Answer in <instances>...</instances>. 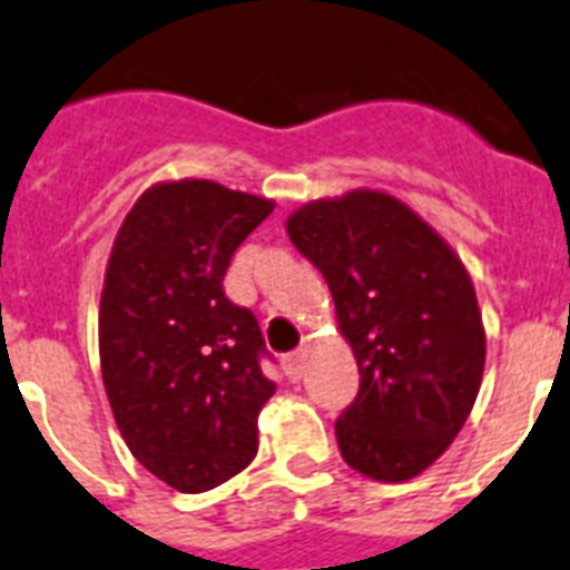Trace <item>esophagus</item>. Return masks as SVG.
Instances as JSON below:
<instances>
[{
	"instance_id": "34e87169",
	"label": "esophagus",
	"mask_w": 570,
	"mask_h": 570,
	"mask_svg": "<svg viewBox=\"0 0 570 570\" xmlns=\"http://www.w3.org/2000/svg\"><path fill=\"white\" fill-rule=\"evenodd\" d=\"M304 360H307V354H304V351H293V354H286L284 357V372L293 383L304 377Z\"/></svg>"
}]
</instances>
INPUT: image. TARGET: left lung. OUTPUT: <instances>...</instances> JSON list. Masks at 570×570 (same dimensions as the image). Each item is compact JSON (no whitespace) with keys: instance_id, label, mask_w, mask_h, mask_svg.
I'll list each match as a JSON object with an SVG mask.
<instances>
[{"instance_id":"obj_1","label":"left lung","mask_w":570,"mask_h":570,"mask_svg":"<svg viewBox=\"0 0 570 570\" xmlns=\"http://www.w3.org/2000/svg\"><path fill=\"white\" fill-rule=\"evenodd\" d=\"M289 239L331 286L360 392L336 419L342 460L401 483L436 462L480 392L485 333L460 257L406 205L357 189L309 202Z\"/></svg>"}]
</instances>
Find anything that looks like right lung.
<instances>
[{
    "instance_id": "obj_1",
    "label": "right lung",
    "mask_w": 570,
    "mask_h": 570,
    "mask_svg": "<svg viewBox=\"0 0 570 570\" xmlns=\"http://www.w3.org/2000/svg\"><path fill=\"white\" fill-rule=\"evenodd\" d=\"M272 207L213 180L157 184L110 252L99 309L110 410L137 462L178 492H207L257 453L269 351L222 281Z\"/></svg>"
}]
</instances>
